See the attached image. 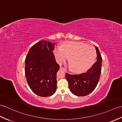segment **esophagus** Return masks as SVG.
Here are the masks:
<instances>
[{
    "label": "esophagus",
    "mask_w": 122,
    "mask_h": 122,
    "mask_svg": "<svg viewBox=\"0 0 122 122\" xmlns=\"http://www.w3.org/2000/svg\"><path fill=\"white\" fill-rule=\"evenodd\" d=\"M60 69L61 70H63V71H64V72H66V70H65V69H64V68L63 67H60Z\"/></svg>",
    "instance_id": "34e87169"
}]
</instances>
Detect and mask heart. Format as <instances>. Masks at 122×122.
I'll list each match as a JSON object with an SVG mask.
<instances>
[{
	"label": "heart",
	"mask_w": 122,
	"mask_h": 122,
	"mask_svg": "<svg viewBox=\"0 0 122 122\" xmlns=\"http://www.w3.org/2000/svg\"><path fill=\"white\" fill-rule=\"evenodd\" d=\"M54 54L60 63L66 61L70 56V66L73 71L76 73L86 71L94 63L96 56L94 47L76 41L65 42L62 48L56 47Z\"/></svg>",
	"instance_id": "heart-1"
}]
</instances>
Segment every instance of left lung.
I'll list each match as a JSON object with an SVG mask.
<instances>
[{"mask_svg": "<svg viewBox=\"0 0 122 122\" xmlns=\"http://www.w3.org/2000/svg\"><path fill=\"white\" fill-rule=\"evenodd\" d=\"M97 61L85 73L78 75L66 73L70 89L77 96H85L93 92L99 80L101 72L102 57L98 48L96 47Z\"/></svg>", "mask_w": 122, "mask_h": 122, "instance_id": "8db88e82", "label": "left lung"}]
</instances>
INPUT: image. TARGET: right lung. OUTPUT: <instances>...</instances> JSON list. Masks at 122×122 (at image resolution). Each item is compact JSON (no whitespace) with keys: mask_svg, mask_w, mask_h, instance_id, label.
I'll return each mask as SVG.
<instances>
[{"mask_svg":"<svg viewBox=\"0 0 122 122\" xmlns=\"http://www.w3.org/2000/svg\"><path fill=\"white\" fill-rule=\"evenodd\" d=\"M54 43L41 41L29 50L25 60V73L28 85L41 97L52 95L56 89V73L59 65L53 51Z\"/></svg>","mask_w":122,"mask_h":122,"instance_id":"1","label":"right lung"}]
</instances>
